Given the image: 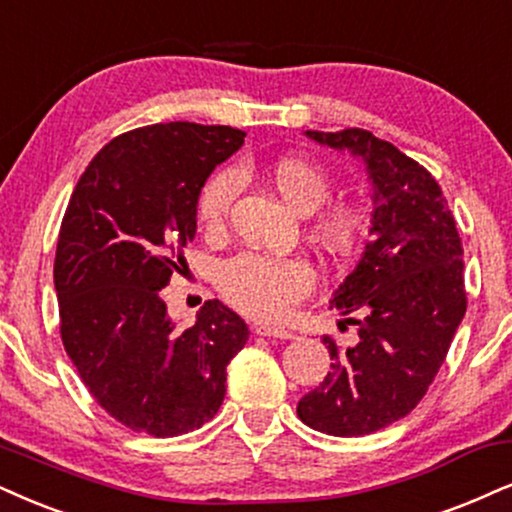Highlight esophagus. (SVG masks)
I'll return each mask as SVG.
<instances>
[{
    "label": "esophagus",
    "mask_w": 512,
    "mask_h": 512,
    "mask_svg": "<svg viewBox=\"0 0 512 512\" xmlns=\"http://www.w3.org/2000/svg\"><path fill=\"white\" fill-rule=\"evenodd\" d=\"M257 335H264V338H281V340H293L295 333L288 331V328L283 326H269V323H255V328H252Z\"/></svg>",
    "instance_id": "1"
}]
</instances>
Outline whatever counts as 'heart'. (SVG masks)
I'll return each instance as SVG.
<instances>
[{
	"mask_svg": "<svg viewBox=\"0 0 512 512\" xmlns=\"http://www.w3.org/2000/svg\"><path fill=\"white\" fill-rule=\"evenodd\" d=\"M269 179L290 208L312 219V238L328 255H347L361 229V217L352 205L335 203L318 210L331 196V179L314 163L283 155L269 165ZM238 191L234 170H222L205 181L198 196V217L208 229H217L229 215ZM219 290L245 314L278 319L312 290L314 274L300 257H267L243 252L219 269Z\"/></svg>",
	"mask_w": 512,
	"mask_h": 512,
	"instance_id": "b5f03b06",
	"label": "heart"
}]
</instances>
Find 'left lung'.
Wrapping results in <instances>:
<instances>
[{
    "label": "left lung",
    "mask_w": 512,
    "mask_h": 512,
    "mask_svg": "<svg viewBox=\"0 0 512 512\" xmlns=\"http://www.w3.org/2000/svg\"><path fill=\"white\" fill-rule=\"evenodd\" d=\"M304 134L366 165L373 215L371 241L331 300L359 342L323 338L331 371L297 416L326 435H371L416 409L444 364L468 307L463 245L435 177L390 141L357 127Z\"/></svg>",
    "instance_id": "obj_1"
}]
</instances>
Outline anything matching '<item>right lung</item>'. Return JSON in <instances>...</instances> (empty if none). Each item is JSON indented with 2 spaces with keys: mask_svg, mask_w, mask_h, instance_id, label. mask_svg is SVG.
Returning a JSON list of instances; mask_svg holds the SVG:
<instances>
[{
  "mask_svg": "<svg viewBox=\"0 0 512 512\" xmlns=\"http://www.w3.org/2000/svg\"><path fill=\"white\" fill-rule=\"evenodd\" d=\"M224 125L165 122L120 134L77 181L56 245L61 340L108 416L177 437L215 416L248 326L219 300L177 331L165 297L196 236L205 181L243 146Z\"/></svg>",
  "mask_w": 512,
  "mask_h": 512,
  "instance_id": "1",
  "label": "right lung"
}]
</instances>
